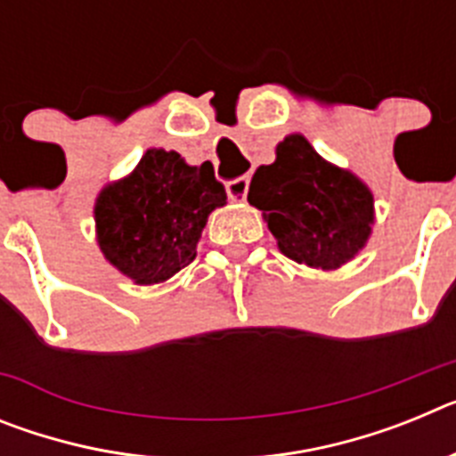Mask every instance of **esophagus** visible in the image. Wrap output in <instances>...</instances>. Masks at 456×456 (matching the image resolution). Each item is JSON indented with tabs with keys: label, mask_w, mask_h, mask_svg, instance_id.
<instances>
[{
	"label": "esophagus",
	"mask_w": 456,
	"mask_h": 456,
	"mask_svg": "<svg viewBox=\"0 0 456 456\" xmlns=\"http://www.w3.org/2000/svg\"><path fill=\"white\" fill-rule=\"evenodd\" d=\"M225 191L232 200H244L248 193V178H237L225 184Z\"/></svg>",
	"instance_id": "1"
}]
</instances>
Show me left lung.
<instances>
[{
	"instance_id": "obj_1",
	"label": "left lung",
	"mask_w": 456,
	"mask_h": 456,
	"mask_svg": "<svg viewBox=\"0 0 456 456\" xmlns=\"http://www.w3.org/2000/svg\"><path fill=\"white\" fill-rule=\"evenodd\" d=\"M248 203L283 256L305 267L333 272L363 251L372 235L374 196L347 168L326 162L304 134H288L276 159L253 173Z\"/></svg>"
}]
</instances>
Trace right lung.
Returning a JSON list of instances; mask_svg holds the SVG:
<instances>
[{"mask_svg":"<svg viewBox=\"0 0 456 456\" xmlns=\"http://www.w3.org/2000/svg\"><path fill=\"white\" fill-rule=\"evenodd\" d=\"M224 184L205 162L148 148L134 171L95 199V240L104 260L136 285L164 283L196 257L209 212L224 208Z\"/></svg>","mask_w":456,"mask_h":456,"instance_id":"right-lung-1","label":"right lung"}]
</instances>
